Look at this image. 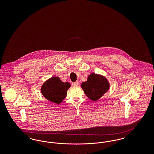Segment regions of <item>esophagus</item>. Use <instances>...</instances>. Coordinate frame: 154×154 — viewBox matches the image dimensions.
<instances>
[{
  "label": "esophagus",
  "instance_id": "obj_1",
  "mask_svg": "<svg viewBox=\"0 0 154 154\" xmlns=\"http://www.w3.org/2000/svg\"><path fill=\"white\" fill-rule=\"evenodd\" d=\"M72 85H73V87H77V86H78L79 85V82L76 81L75 82H73L72 83Z\"/></svg>",
  "mask_w": 154,
  "mask_h": 154
}]
</instances>
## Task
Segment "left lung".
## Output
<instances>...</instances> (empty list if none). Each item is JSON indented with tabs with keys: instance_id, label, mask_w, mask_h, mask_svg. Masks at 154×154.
I'll list each match as a JSON object with an SVG mask.
<instances>
[{
	"instance_id": "obj_1",
	"label": "left lung",
	"mask_w": 154,
	"mask_h": 154,
	"mask_svg": "<svg viewBox=\"0 0 154 154\" xmlns=\"http://www.w3.org/2000/svg\"><path fill=\"white\" fill-rule=\"evenodd\" d=\"M81 86L88 98L96 102L109 91L110 83L104 76L92 73L88 75L87 81L83 82Z\"/></svg>"
}]
</instances>
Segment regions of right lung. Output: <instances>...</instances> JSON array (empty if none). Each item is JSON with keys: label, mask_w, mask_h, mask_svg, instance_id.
<instances>
[{"label": "right lung", "mask_w": 154, "mask_h": 154, "mask_svg": "<svg viewBox=\"0 0 154 154\" xmlns=\"http://www.w3.org/2000/svg\"><path fill=\"white\" fill-rule=\"evenodd\" d=\"M70 86V83L62 82L58 77H52L43 83L41 92L48 100L59 104L66 97Z\"/></svg>", "instance_id": "obj_1"}]
</instances>
